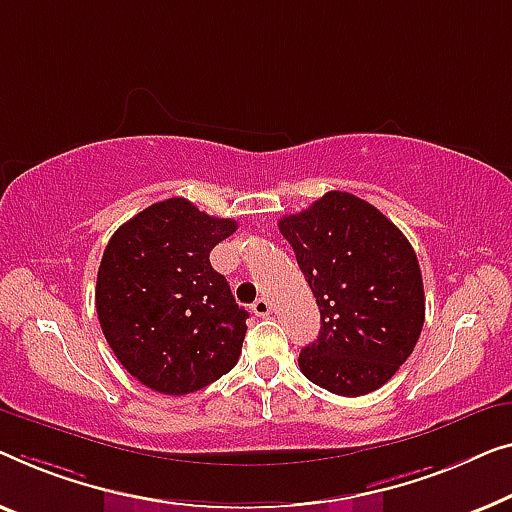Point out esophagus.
Masks as SVG:
<instances>
[{
	"label": "esophagus",
	"mask_w": 512,
	"mask_h": 512,
	"mask_svg": "<svg viewBox=\"0 0 512 512\" xmlns=\"http://www.w3.org/2000/svg\"><path fill=\"white\" fill-rule=\"evenodd\" d=\"M253 313L257 315V318H266V315L271 313V304H269V299H257L255 304H253Z\"/></svg>",
	"instance_id": "1"
}]
</instances>
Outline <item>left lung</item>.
Listing matches in <instances>:
<instances>
[{
  "label": "left lung",
  "instance_id": "8db88e82",
  "mask_svg": "<svg viewBox=\"0 0 512 512\" xmlns=\"http://www.w3.org/2000/svg\"><path fill=\"white\" fill-rule=\"evenodd\" d=\"M278 229L320 306V336L301 350V373L338 397L383 387L424 325L413 246L376 206L338 190L280 218Z\"/></svg>",
  "mask_w": 512,
  "mask_h": 512
}]
</instances>
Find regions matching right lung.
<instances>
[{
	"label": "right lung",
	"instance_id": "add662e5",
	"mask_svg": "<svg viewBox=\"0 0 512 512\" xmlns=\"http://www.w3.org/2000/svg\"><path fill=\"white\" fill-rule=\"evenodd\" d=\"M236 227L174 197L143 208L111 236L97 273L99 325L141 385L183 397L239 362L248 311L208 259Z\"/></svg>",
	"mask_w": 512,
	"mask_h": 512
}]
</instances>
